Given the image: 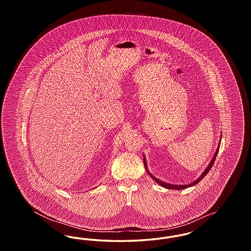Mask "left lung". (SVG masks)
Listing matches in <instances>:
<instances>
[{"mask_svg":"<svg viewBox=\"0 0 251 251\" xmlns=\"http://www.w3.org/2000/svg\"><path fill=\"white\" fill-rule=\"evenodd\" d=\"M219 146H220V143L218 145V148H219ZM217 153H218V149H217V151H216V152H215V156H214V158H213V160L211 161V163L209 164V166L208 167L204 170V172H203L202 174L201 175V177L199 178V179H197V180H195V181H193L191 183H189V184H185V185H175V184H170V183H166V182H164V181H162V180H160V179H157L155 177H153L150 172H149V170H148V167H147V163H146V159H145V157H144V166L146 167V170L148 171V173H149V175L152 178V179L155 180L157 183H159L160 185H162L163 187H165V188H167V189H175V190H180V189H184V188H188V187H190V186H193V185H195V184H197L198 182H200L201 179L204 178V176H206L207 175V173L211 170V168L213 167V165H214V163H215V158H216V156H217Z\"/></svg>","mask_w":251,"mask_h":251,"instance_id":"1","label":"left lung"}]
</instances>
